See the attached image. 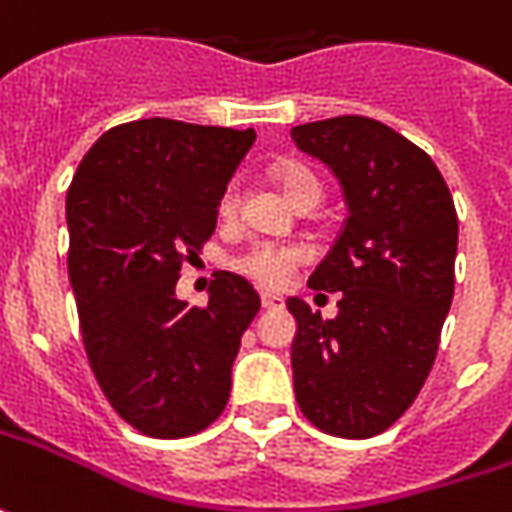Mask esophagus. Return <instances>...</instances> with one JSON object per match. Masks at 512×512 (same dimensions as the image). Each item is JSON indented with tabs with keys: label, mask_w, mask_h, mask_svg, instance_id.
Returning <instances> with one entry per match:
<instances>
[{
	"label": "esophagus",
	"mask_w": 512,
	"mask_h": 512,
	"mask_svg": "<svg viewBox=\"0 0 512 512\" xmlns=\"http://www.w3.org/2000/svg\"><path fill=\"white\" fill-rule=\"evenodd\" d=\"M260 306L263 309H280L283 306V297H277V294H260Z\"/></svg>",
	"instance_id": "1"
}]
</instances>
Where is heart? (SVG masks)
Returning <instances> with one entry per match:
<instances>
[{"label": "heart", "mask_w": 512, "mask_h": 512, "mask_svg": "<svg viewBox=\"0 0 512 512\" xmlns=\"http://www.w3.org/2000/svg\"><path fill=\"white\" fill-rule=\"evenodd\" d=\"M277 178L283 192L289 195L291 201L300 203L309 195H320V181L311 169L300 167V164H283L277 169ZM240 209V192L238 184H229L223 189L221 201H218V215L221 221H235ZM303 263V249L289 246V243H272V240H257L252 246H246L235 260V272L243 277H249L252 283L263 286V289H280L289 283V277L294 269Z\"/></svg>", "instance_id": "1"}]
</instances>
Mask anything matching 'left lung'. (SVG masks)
<instances>
[{"label": "left lung", "instance_id": "8db88e82", "mask_svg": "<svg viewBox=\"0 0 512 512\" xmlns=\"http://www.w3.org/2000/svg\"><path fill=\"white\" fill-rule=\"evenodd\" d=\"M294 144L340 178L348 218L309 277L340 291L334 320L300 297L291 343L294 397L314 428L368 439L391 428L431 374L453 300L459 221L431 155L365 115L291 130Z\"/></svg>", "mask_w": 512, "mask_h": 512}]
</instances>
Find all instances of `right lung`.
<instances>
[{
    "instance_id": "add662e5",
    "label": "right lung",
    "mask_w": 512,
    "mask_h": 512,
    "mask_svg": "<svg viewBox=\"0 0 512 512\" xmlns=\"http://www.w3.org/2000/svg\"><path fill=\"white\" fill-rule=\"evenodd\" d=\"M252 144L255 130L141 118L101 135L67 189V272L87 360L115 414L155 439L192 436L223 414L260 309L232 272L215 274L206 306L175 297Z\"/></svg>"
}]
</instances>
